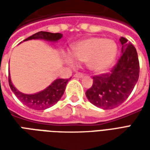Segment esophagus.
<instances>
[{"instance_id":"1","label":"esophagus","mask_w":150,"mask_h":150,"mask_svg":"<svg viewBox=\"0 0 150 150\" xmlns=\"http://www.w3.org/2000/svg\"><path fill=\"white\" fill-rule=\"evenodd\" d=\"M75 78H83L84 75L83 74H82V73H75V75H74Z\"/></svg>"}]
</instances>
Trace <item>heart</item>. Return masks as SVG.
Wrapping results in <instances>:
<instances>
[{
	"mask_svg": "<svg viewBox=\"0 0 150 150\" xmlns=\"http://www.w3.org/2000/svg\"><path fill=\"white\" fill-rule=\"evenodd\" d=\"M116 44L105 38L94 37L83 40L73 47V54L81 62H87L90 70L104 73L110 68L116 59ZM71 66L75 65L72 58H67Z\"/></svg>",
	"mask_w": 150,
	"mask_h": 150,
	"instance_id": "obj_1",
	"label": "heart"
}]
</instances>
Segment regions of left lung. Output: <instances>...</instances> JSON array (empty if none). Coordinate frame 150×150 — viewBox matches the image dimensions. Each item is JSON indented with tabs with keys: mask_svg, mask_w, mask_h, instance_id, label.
I'll use <instances>...</instances> for the list:
<instances>
[{
	"mask_svg": "<svg viewBox=\"0 0 150 150\" xmlns=\"http://www.w3.org/2000/svg\"><path fill=\"white\" fill-rule=\"evenodd\" d=\"M122 54L110 72L93 76V83L85 94L95 106L112 109L126 100L138 80L140 65L133 45L121 38Z\"/></svg>",
	"mask_w": 150,
	"mask_h": 150,
	"instance_id": "obj_1",
	"label": "left lung"
}]
</instances>
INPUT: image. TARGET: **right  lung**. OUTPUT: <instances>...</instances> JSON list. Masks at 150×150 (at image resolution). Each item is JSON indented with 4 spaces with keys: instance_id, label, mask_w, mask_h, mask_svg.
<instances>
[{
    "instance_id": "1",
    "label": "right lung",
    "mask_w": 150,
    "mask_h": 150,
    "mask_svg": "<svg viewBox=\"0 0 150 150\" xmlns=\"http://www.w3.org/2000/svg\"><path fill=\"white\" fill-rule=\"evenodd\" d=\"M62 37V34L59 33H50L45 31H40L36 34H33L30 37L27 38L24 41L30 39H45L47 41H57ZM69 79H59L53 82L51 85L46 88L45 90L40 91L38 93L34 95L23 94L20 91H18L13 87L12 83L10 76L8 75V84L13 91L15 96L19 99L27 107L35 109V110H44L48 108L51 107L54 104H55L62 97L64 93L66 86Z\"/></svg>"
}]
</instances>
